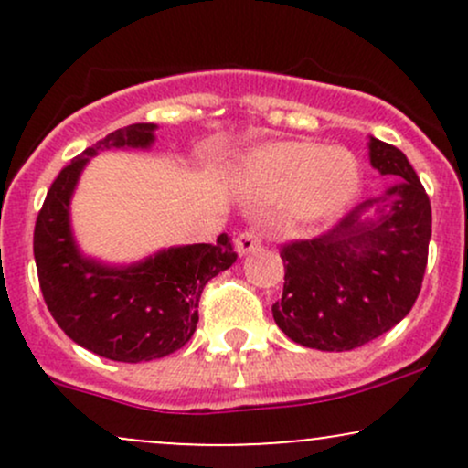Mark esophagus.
I'll return each mask as SVG.
<instances>
[{
  "instance_id": "obj_1",
  "label": "esophagus",
  "mask_w": 468,
  "mask_h": 468,
  "mask_svg": "<svg viewBox=\"0 0 468 468\" xmlns=\"http://www.w3.org/2000/svg\"><path fill=\"white\" fill-rule=\"evenodd\" d=\"M260 244L261 239L255 230H244V233H239L238 239H235V250H238L239 257H244L249 255V252L260 249Z\"/></svg>"
}]
</instances>
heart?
<instances>
[{"label": "heart", "mask_w": 468, "mask_h": 468, "mask_svg": "<svg viewBox=\"0 0 468 468\" xmlns=\"http://www.w3.org/2000/svg\"><path fill=\"white\" fill-rule=\"evenodd\" d=\"M252 191L283 196V211L297 224H319L350 207L361 189V166L350 149L310 141L266 143L244 160Z\"/></svg>", "instance_id": "heart-1"}]
</instances>
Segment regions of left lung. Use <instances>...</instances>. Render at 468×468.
Returning a JSON list of instances; mask_svg holds the SVG:
<instances>
[{
	"instance_id": "8db88e82",
	"label": "left lung",
	"mask_w": 468,
	"mask_h": 468,
	"mask_svg": "<svg viewBox=\"0 0 468 468\" xmlns=\"http://www.w3.org/2000/svg\"><path fill=\"white\" fill-rule=\"evenodd\" d=\"M369 165L396 182L330 233L283 246L286 283L272 305L279 330L321 352H346L410 314L422 286L431 204L407 155L369 136Z\"/></svg>"
}]
</instances>
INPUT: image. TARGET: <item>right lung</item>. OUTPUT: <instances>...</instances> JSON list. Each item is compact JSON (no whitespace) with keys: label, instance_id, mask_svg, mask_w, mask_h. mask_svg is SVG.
<instances>
[{"label":"right lung","instance_id":"right-lung-1","mask_svg":"<svg viewBox=\"0 0 468 468\" xmlns=\"http://www.w3.org/2000/svg\"><path fill=\"white\" fill-rule=\"evenodd\" d=\"M154 122L107 133L52 182L35 224V261L46 305L85 350L121 363L163 358L180 350L197 325L207 282L238 260L227 233L218 244L169 246L133 264L85 255L74 238L69 204L90 160L105 149H152Z\"/></svg>","mask_w":468,"mask_h":468}]
</instances>
